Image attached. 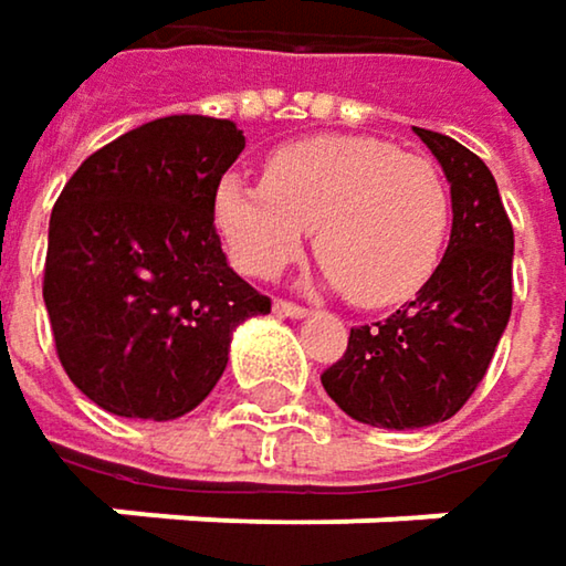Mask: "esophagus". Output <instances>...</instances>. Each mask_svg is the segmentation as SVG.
<instances>
[{
	"label": "esophagus",
	"mask_w": 566,
	"mask_h": 566,
	"mask_svg": "<svg viewBox=\"0 0 566 566\" xmlns=\"http://www.w3.org/2000/svg\"><path fill=\"white\" fill-rule=\"evenodd\" d=\"M275 314H284V317H304V314H307V307H304V304H297V301L279 297V301H275Z\"/></svg>",
	"instance_id": "1"
}]
</instances>
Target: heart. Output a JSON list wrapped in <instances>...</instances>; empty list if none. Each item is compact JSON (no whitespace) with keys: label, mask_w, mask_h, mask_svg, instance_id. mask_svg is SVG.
Listing matches in <instances>:
<instances>
[{"label":"heart","mask_w":566,"mask_h":566,"mask_svg":"<svg viewBox=\"0 0 566 566\" xmlns=\"http://www.w3.org/2000/svg\"><path fill=\"white\" fill-rule=\"evenodd\" d=\"M216 226L232 262L275 279L314 232L331 282L357 307L409 301L442 262L452 189L426 154L377 137H311L275 150L265 179L226 176Z\"/></svg>","instance_id":"heart-1"}]
</instances>
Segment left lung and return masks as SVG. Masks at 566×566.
<instances>
[{
	"instance_id": "8db88e82",
	"label": "left lung",
	"mask_w": 566,
	"mask_h": 566,
	"mask_svg": "<svg viewBox=\"0 0 566 566\" xmlns=\"http://www.w3.org/2000/svg\"><path fill=\"white\" fill-rule=\"evenodd\" d=\"M452 182V235L436 275L387 321L350 327L321 374L357 422L422 429L455 416L482 384L511 317L514 229L492 170L459 140L412 127Z\"/></svg>"
}]
</instances>
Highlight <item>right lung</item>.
Returning <instances> with one entry per match:
<instances>
[{"instance_id": "add662e5", "label": "right lung", "mask_w": 566, "mask_h": 566, "mask_svg": "<svg viewBox=\"0 0 566 566\" xmlns=\"http://www.w3.org/2000/svg\"><path fill=\"white\" fill-rule=\"evenodd\" d=\"M245 150L232 120L176 114L91 154L52 209L45 307L71 384L127 419L196 409L232 331L272 311L216 232V186Z\"/></svg>"}]
</instances>
